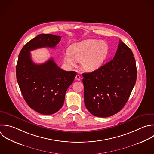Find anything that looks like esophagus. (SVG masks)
Masks as SVG:
<instances>
[{
  "mask_svg": "<svg viewBox=\"0 0 154 154\" xmlns=\"http://www.w3.org/2000/svg\"><path fill=\"white\" fill-rule=\"evenodd\" d=\"M75 79H76V80H77V81H80V80H81V76H80L79 75H77L76 76V77H75Z\"/></svg>",
  "mask_w": 154,
  "mask_h": 154,
  "instance_id": "34e87169",
  "label": "esophagus"
}]
</instances>
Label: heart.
Listing matches in <instances>:
<instances>
[{
  "label": "heart",
  "instance_id": "1",
  "mask_svg": "<svg viewBox=\"0 0 154 154\" xmlns=\"http://www.w3.org/2000/svg\"><path fill=\"white\" fill-rule=\"evenodd\" d=\"M109 46L106 42L96 39H87L72 45L64 55V61L69 66H75L80 61L82 69L93 72L99 69L107 59Z\"/></svg>",
  "mask_w": 154,
  "mask_h": 154
}]
</instances>
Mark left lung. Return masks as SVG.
I'll return each mask as SVG.
<instances>
[{"label":"left lung","mask_w":154,"mask_h":154,"mask_svg":"<svg viewBox=\"0 0 154 154\" xmlns=\"http://www.w3.org/2000/svg\"><path fill=\"white\" fill-rule=\"evenodd\" d=\"M82 76L88 111L97 117L111 116L123 108L135 84L137 67L133 53L119 40L113 59Z\"/></svg>","instance_id":"obj_1"}]
</instances>
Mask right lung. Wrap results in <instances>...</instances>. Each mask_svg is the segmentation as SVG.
Returning <instances> with one entry per match:
<instances>
[{"label":"right lung","instance_id":"1","mask_svg":"<svg viewBox=\"0 0 154 154\" xmlns=\"http://www.w3.org/2000/svg\"><path fill=\"white\" fill-rule=\"evenodd\" d=\"M61 38L40 34L28 42L19 55L16 77L20 91L29 106L42 114H52L60 109L76 72L62 70L52 58L41 64H35L30 52L42 48H54Z\"/></svg>","mask_w":154,"mask_h":154}]
</instances>
